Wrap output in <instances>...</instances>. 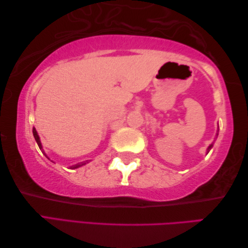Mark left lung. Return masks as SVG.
<instances>
[{
    "instance_id": "left-lung-1",
    "label": "left lung",
    "mask_w": 248,
    "mask_h": 248,
    "mask_svg": "<svg viewBox=\"0 0 248 248\" xmlns=\"http://www.w3.org/2000/svg\"><path fill=\"white\" fill-rule=\"evenodd\" d=\"M213 144H214V143H212L211 145H210V146L208 147V149H207V154H209V151L211 150V148H212V147H213Z\"/></svg>"
}]
</instances>
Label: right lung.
<instances>
[{"label":"right lung","instance_id":"add662e5","mask_svg":"<svg viewBox=\"0 0 248 248\" xmlns=\"http://www.w3.org/2000/svg\"><path fill=\"white\" fill-rule=\"evenodd\" d=\"M33 135H34V138H35V140L37 141V144H38V147H39V149L41 150V152H43V154L46 156V155L45 154V150L43 149V145H41V141H40V139H39V136H38V134H37V131H36V129L35 128H33ZM48 157V156H46ZM49 159V157H48ZM86 163H88L87 161H85V162H81V163H78V164H76V165H72V166H70V170H75V168H78V167H81V166H83V165H85Z\"/></svg>","mask_w":248,"mask_h":248}]
</instances>
